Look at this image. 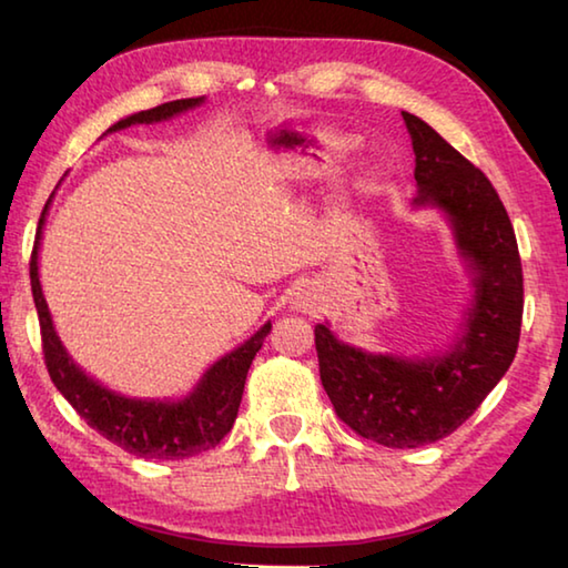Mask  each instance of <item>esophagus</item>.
Masks as SVG:
<instances>
[{"label": "esophagus", "instance_id": "esophagus-1", "mask_svg": "<svg viewBox=\"0 0 568 568\" xmlns=\"http://www.w3.org/2000/svg\"><path fill=\"white\" fill-rule=\"evenodd\" d=\"M291 307L297 313H318L321 311V295L315 287H301V291L293 293V301H291Z\"/></svg>", "mask_w": 568, "mask_h": 568}]
</instances>
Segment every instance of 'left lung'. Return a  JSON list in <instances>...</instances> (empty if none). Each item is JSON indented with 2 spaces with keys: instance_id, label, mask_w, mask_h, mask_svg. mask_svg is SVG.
<instances>
[{
  "instance_id": "left-lung-1",
  "label": "left lung",
  "mask_w": 568,
  "mask_h": 568,
  "mask_svg": "<svg viewBox=\"0 0 568 568\" xmlns=\"http://www.w3.org/2000/svg\"><path fill=\"white\" fill-rule=\"evenodd\" d=\"M416 155L413 210H436L454 235L470 297L446 348L378 353L315 325L321 381L338 418L388 448L436 444L506 376L521 333L524 275L511 220L478 168L410 112H400Z\"/></svg>"
}]
</instances>
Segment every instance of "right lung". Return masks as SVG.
<instances>
[{"mask_svg":"<svg viewBox=\"0 0 568 568\" xmlns=\"http://www.w3.org/2000/svg\"><path fill=\"white\" fill-rule=\"evenodd\" d=\"M205 98H187L165 102L152 110L134 112L122 118L120 122H114L104 134L124 130L130 124L165 122L178 118L182 112L200 108ZM50 205L52 197L47 200L40 225H37L30 281L37 315H40L47 371H50V378L57 390L88 420V426H92L98 434H102L114 446L124 448L132 456L178 460L203 454V450L220 444V438L233 428L240 400H243L250 363H253L255 353L263 348V341L271 333L273 323L267 321L247 341L240 343L237 348L220 355L213 365H207L195 386L180 398H138L108 388L104 383L90 376L72 358L70 351L64 348L60 333L54 328L50 305L44 301L40 283V247Z\"/></svg>","mask_w":568,"mask_h":568,"instance_id":"obj_1","label":"right lung"}]
</instances>
